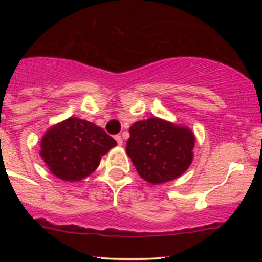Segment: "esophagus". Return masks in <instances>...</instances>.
I'll use <instances>...</instances> for the list:
<instances>
[{"mask_svg": "<svg viewBox=\"0 0 262 262\" xmlns=\"http://www.w3.org/2000/svg\"><path fill=\"white\" fill-rule=\"evenodd\" d=\"M115 141L119 146H121V144H123V138H121V136H115Z\"/></svg>", "mask_w": 262, "mask_h": 262, "instance_id": "obj_1", "label": "esophagus"}]
</instances>
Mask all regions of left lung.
Here are the masks:
<instances>
[{"label":"left lung","instance_id":"obj_1","mask_svg":"<svg viewBox=\"0 0 262 262\" xmlns=\"http://www.w3.org/2000/svg\"><path fill=\"white\" fill-rule=\"evenodd\" d=\"M126 153L143 180L153 185L175 180L191 163L195 137L186 126L150 118L129 128Z\"/></svg>","mask_w":262,"mask_h":262}]
</instances>
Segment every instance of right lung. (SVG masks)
<instances>
[{
  "label": "right lung",
  "mask_w": 262,
  "mask_h": 262,
  "mask_svg": "<svg viewBox=\"0 0 262 262\" xmlns=\"http://www.w3.org/2000/svg\"><path fill=\"white\" fill-rule=\"evenodd\" d=\"M115 146L116 142L100 126L68 118L44 134L40 156L55 178L80 181L91 175L102 156Z\"/></svg>",
  "instance_id": "right-lung-1"
}]
</instances>
